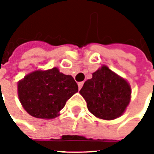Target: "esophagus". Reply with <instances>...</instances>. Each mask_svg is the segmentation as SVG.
<instances>
[{
	"label": "esophagus",
	"mask_w": 154,
	"mask_h": 154,
	"mask_svg": "<svg viewBox=\"0 0 154 154\" xmlns=\"http://www.w3.org/2000/svg\"><path fill=\"white\" fill-rule=\"evenodd\" d=\"M83 84H84V82H79V83H78V86H79V89H81V87L83 86Z\"/></svg>",
	"instance_id": "esophagus-1"
}]
</instances>
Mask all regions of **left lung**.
Here are the masks:
<instances>
[{"instance_id":"obj_1","label":"left lung","mask_w":154,"mask_h":154,"mask_svg":"<svg viewBox=\"0 0 154 154\" xmlns=\"http://www.w3.org/2000/svg\"><path fill=\"white\" fill-rule=\"evenodd\" d=\"M80 93L86 100L88 110L104 120H113L122 115L131 98L127 80L104 65L84 83Z\"/></svg>"}]
</instances>
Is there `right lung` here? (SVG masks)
<instances>
[{
    "instance_id": "obj_1",
    "label": "right lung",
    "mask_w": 154,
    "mask_h": 154,
    "mask_svg": "<svg viewBox=\"0 0 154 154\" xmlns=\"http://www.w3.org/2000/svg\"><path fill=\"white\" fill-rule=\"evenodd\" d=\"M78 85L71 75L57 68L36 70L18 82V96L28 114L37 118L52 119L74 93Z\"/></svg>"
}]
</instances>
